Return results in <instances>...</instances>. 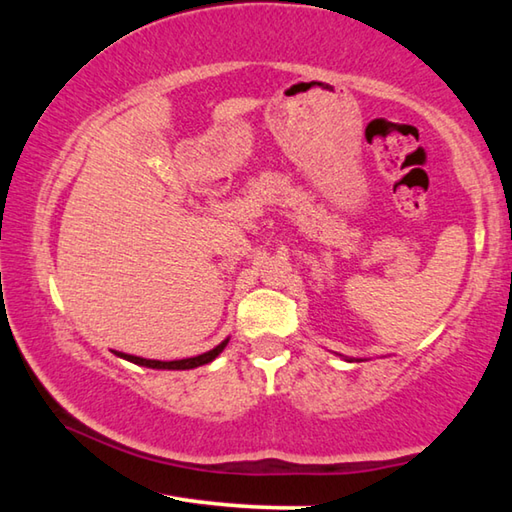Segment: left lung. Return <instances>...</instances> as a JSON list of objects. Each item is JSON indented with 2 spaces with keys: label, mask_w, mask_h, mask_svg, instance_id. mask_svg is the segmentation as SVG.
Masks as SVG:
<instances>
[{
  "label": "left lung",
  "mask_w": 512,
  "mask_h": 512,
  "mask_svg": "<svg viewBox=\"0 0 512 512\" xmlns=\"http://www.w3.org/2000/svg\"><path fill=\"white\" fill-rule=\"evenodd\" d=\"M348 361H354V359H348Z\"/></svg>",
  "instance_id": "8db88e82"
}]
</instances>
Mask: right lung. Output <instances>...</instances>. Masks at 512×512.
Returning <instances> with one entry per match:
<instances>
[{"label":"right lung","instance_id":"right-lung-1","mask_svg":"<svg viewBox=\"0 0 512 512\" xmlns=\"http://www.w3.org/2000/svg\"><path fill=\"white\" fill-rule=\"evenodd\" d=\"M230 339L221 341L216 348H212L210 352H203L198 354V357H189V359H178V361H158V359H144V357H135V354H126V352H117V357L131 361V363H137V366H146V368H155V370H192V368H198V366H205V363L214 361L219 354L225 350V345H228Z\"/></svg>","mask_w":512,"mask_h":512}]
</instances>
